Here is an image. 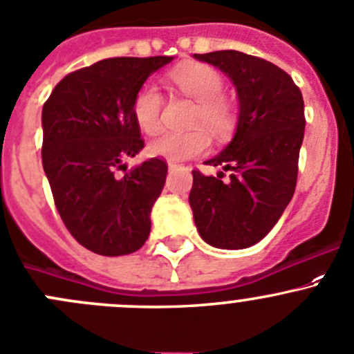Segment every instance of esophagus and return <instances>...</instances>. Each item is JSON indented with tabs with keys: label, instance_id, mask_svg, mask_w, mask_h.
<instances>
[{
	"label": "esophagus",
	"instance_id": "34e87169",
	"mask_svg": "<svg viewBox=\"0 0 354 354\" xmlns=\"http://www.w3.org/2000/svg\"><path fill=\"white\" fill-rule=\"evenodd\" d=\"M180 166H181V164L174 162V160H169V162H167V167H169V171H174L176 167H180Z\"/></svg>",
	"mask_w": 354,
	"mask_h": 354
}]
</instances>
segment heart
I'll use <instances>...</instances> for the list:
<instances>
[{
  "label": "heart",
  "mask_w": 354,
  "mask_h": 354,
  "mask_svg": "<svg viewBox=\"0 0 354 354\" xmlns=\"http://www.w3.org/2000/svg\"><path fill=\"white\" fill-rule=\"evenodd\" d=\"M171 81L183 93L198 102L192 122L202 124L214 135H223L233 122V111L223 98L225 81L218 71L204 64H188L171 72ZM136 124L147 135H156L162 126V95L153 82L145 84L136 91L131 105ZM211 140L202 128L190 131H166L150 142L152 156L167 160H187L207 152Z\"/></svg>",
  "instance_id": "1"
}]
</instances>
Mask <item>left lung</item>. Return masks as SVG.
<instances>
[{
	"instance_id": "8db88e82",
	"label": "left lung",
	"mask_w": 354,
	"mask_h": 354,
	"mask_svg": "<svg viewBox=\"0 0 354 354\" xmlns=\"http://www.w3.org/2000/svg\"><path fill=\"white\" fill-rule=\"evenodd\" d=\"M194 58L232 79L239 121L232 142L205 160L224 174L192 171L190 207L198 235L218 249H245L268 235L292 198L304 138V102L289 74L275 64L235 50Z\"/></svg>"
}]
</instances>
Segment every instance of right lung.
Segmentation results:
<instances>
[{
  "label": "right lung",
  "mask_w": 354,
  "mask_h": 354,
  "mask_svg": "<svg viewBox=\"0 0 354 354\" xmlns=\"http://www.w3.org/2000/svg\"><path fill=\"white\" fill-rule=\"evenodd\" d=\"M173 58H105L65 75L43 105L44 174L64 225L91 252L124 256L149 239L167 164L152 157L126 171L122 160L145 145L133 98Z\"/></svg>",
  "instance_id": "obj_1"
}]
</instances>
